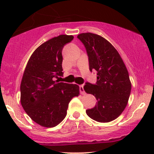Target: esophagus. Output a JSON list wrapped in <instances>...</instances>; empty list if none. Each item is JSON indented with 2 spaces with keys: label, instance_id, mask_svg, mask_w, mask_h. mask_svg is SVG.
Instances as JSON below:
<instances>
[{
  "label": "esophagus",
  "instance_id": "1",
  "mask_svg": "<svg viewBox=\"0 0 154 154\" xmlns=\"http://www.w3.org/2000/svg\"><path fill=\"white\" fill-rule=\"evenodd\" d=\"M79 91H80L81 94L85 95V91H84V85H79Z\"/></svg>",
  "mask_w": 154,
  "mask_h": 154
}]
</instances>
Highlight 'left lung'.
<instances>
[{"mask_svg": "<svg viewBox=\"0 0 154 154\" xmlns=\"http://www.w3.org/2000/svg\"><path fill=\"white\" fill-rule=\"evenodd\" d=\"M77 38L85 46L90 70H95L98 75L96 85L87 82L84 86L85 91L98 100L86 113L98 122H109L128 105L132 88L128 71L116 49L103 37L85 32Z\"/></svg>", "mask_w": 154, "mask_h": 154, "instance_id": "obj_1", "label": "left lung"}]
</instances>
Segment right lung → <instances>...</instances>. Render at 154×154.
<instances>
[{"label":"right lung","mask_w":154,"mask_h":154,"mask_svg":"<svg viewBox=\"0 0 154 154\" xmlns=\"http://www.w3.org/2000/svg\"><path fill=\"white\" fill-rule=\"evenodd\" d=\"M73 38L61 35L47 40L35 49L26 63L20 85L21 104L42 127L59 125L66 117L70 100L79 95L77 85L55 80L63 75V48Z\"/></svg>","instance_id":"1"}]
</instances>
